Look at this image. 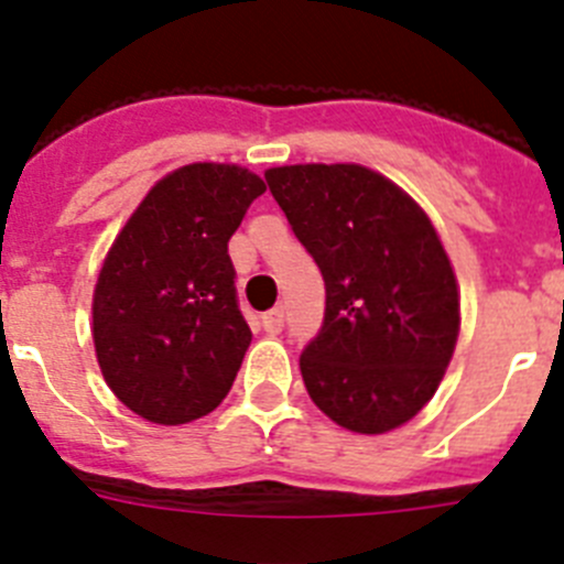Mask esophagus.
Listing matches in <instances>:
<instances>
[{"label": "esophagus", "instance_id": "1", "mask_svg": "<svg viewBox=\"0 0 564 564\" xmlns=\"http://www.w3.org/2000/svg\"><path fill=\"white\" fill-rule=\"evenodd\" d=\"M261 326H263V332H267V334H281V328H283V308L281 306L270 308V312H267L261 317Z\"/></svg>", "mask_w": 564, "mask_h": 564}]
</instances>
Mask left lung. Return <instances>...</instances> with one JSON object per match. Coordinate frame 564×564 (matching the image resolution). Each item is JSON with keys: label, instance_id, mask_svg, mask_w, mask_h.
Listing matches in <instances>:
<instances>
[{"label": "left lung", "instance_id": "obj_1", "mask_svg": "<svg viewBox=\"0 0 564 564\" xmlns=\"http://www.w3.org/2000/svg\"><path fill=\"white\" fill-rule=\"evenodd\" d=\"M267 185L326 283V317L301 354L312 402L362 435L402 427L455 354L460 292L433 221L357 162L267 169Z\"/></svg>", "mask_w": 564, "mask_h": 564}]
</instances>
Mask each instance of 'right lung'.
Returning a JSON list of instances; mask_svg holds the SVG:
<instances>
[{
    "mask_svg": "<svg viewBox=\"0 0 564 564\" xmlns=\"http://www.w3.org/2000/svg\"><path fill=\"white\" fill-rule=\"evenodd\" d=\"M263 180L232 162L162 176L111 241L93 294L100 373L151 424H187L219 408L250 348L227 241Z\"/></svg>",
    "mask_w": 564,
    "mask_h": 564,
    "instance_id": "add662e5",
    "label": "right lung"
}]
</instances>
